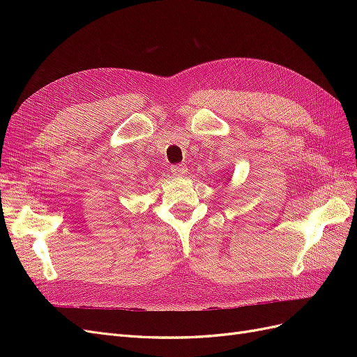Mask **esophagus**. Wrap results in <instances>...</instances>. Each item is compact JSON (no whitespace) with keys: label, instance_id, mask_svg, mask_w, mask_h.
I'll return each mask as SVG.
<instances>
[{"label":"esophagus","instance_id":"obj_1","mask_svg":"<svg viewBox=\"0 0 357 357\" xmlns=\"http://www.w3.org/2000/svg\"><path fill=\"white\" fill-rule=\"evenodd\" d=\"M171 172H172V176H176V177H185L188 172V168H186V165H172Z\"/></svg>","mask_w":357,"mask_h":357}]
</instances>
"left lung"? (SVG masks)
<instances>
[{
	"label": "left lung",
	"mask_w": 357,
	"mask_h": 357,
	"mask_svg": "<svg viewBox=\"0 0 357 357\" xmlns=\"http://www.w3.org/2000/svg\"><path fill=\"white\" fill-rule=\"evenodd\" d=\"M226 181H231V176H229V178H226Z\"/></svg>",
	"instance_id": "left-lung-1"
}]
</instances>
